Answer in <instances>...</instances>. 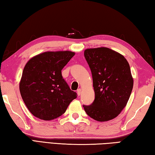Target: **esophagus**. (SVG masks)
Returning <instances> with one entry per match:
<instances>
[{"label": "esophagus", "instance_id": "1", "mask_svg": "<svg viewBox=\"0 0 155 155\" xmlns=\"http://www.w3.org/2000/svg\"><path fill=\"white\" fill-rule=\"evenodd\" d=\"M81 93H82V90H81L80 88L78 89V91H77V93H78V96H80V94H81Z\"/></svg>", "mask_w": 155, "mask_h": 155}]
</instances>
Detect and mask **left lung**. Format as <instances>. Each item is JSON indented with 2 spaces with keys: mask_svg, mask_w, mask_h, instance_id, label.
<instances>
[{
  "mask_svg": "<svg viewBox=\"0 0 155 155\" xmlns=\"http://www.w3.org/2000/svg\"><path fill=\"white\" fill-rule=\"evenodd\" d=\"M84 57L91 70L95 98L83 107L95 120H112L126 106L134 86L129 62L120 54L104 47L86 49Z\"/></svg>",
  "mask_w": 155,
  "mask_h": 155,
  "instance_id": "8db88e82",
  "label": "left lung"
}]
</instances>
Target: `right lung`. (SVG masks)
I'll return each instance as SVG.
<instances>
[{
    "label": "right lung",
    "mask_w": 155,
    "mask_h": 155,
    "mask_svg": "<svg viewBox=\"0 0 155 155\" xmlns=\"http://www.w3.org/2000/svg\"><path fill=\"white\" fill-rule=\"evenodd\" d=\"M75 55L71 51H45L30 59L24 68L20 91L32 115L51 120L63 114L77 98L62 78L61 71Z\"/></svg>",
    "instance_id": "right-lung-1"
}]
</instances>
